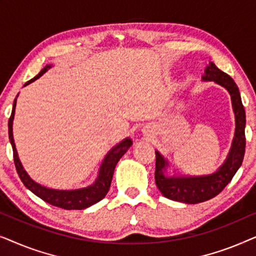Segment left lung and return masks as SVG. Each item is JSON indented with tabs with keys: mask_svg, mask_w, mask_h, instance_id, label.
Segmentation results:
<instances>
[{
	"mask_svg": "<svg viewBox=\"0 0 256 256\" xmlns=\"http://www.w3.org/2000/svg\"><path fill=\"white\" fill-rule=\"evenodd\" d=\"M202 80L218 84L230 93L234 116H236V132L226 160L213 174L191 176V174H177L174 170L168 172V168L170 170L169 160L158 150H156L155 182L157 188L166 198L185 204H198L219 194L224 188L232 180L233 176L242 164L244 146H246V138H244L246 113L236 84L227 73L219 70L211 62L206 66Z\"/></svg>",
	"mask_w": 256,
	"mask_h": 256,
	"instance_id": "left-lung-1",
	"label": "left lung"
}]
</instances>
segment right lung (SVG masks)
Returning <instances> with one entry per match:
<instances>
[{
    "label": "right lung",
    "mask_w": 256,
    "mask_h": 256,
    "mask_svg": "<svg viewBox=\"0 0 256 256\" xmlns=\"http://www.w3.org/2000/svg\"><path fill=\"white\" fill-rule=\"evenodd\" d=\"M52 64H48L38 73V74L32 78L29 82H26V85H29L34 80L40 78L48 70L52 68ZM18 96V94H17ZM17 96L14 100L12 104V115H10L9 122H8V132H9V140L12 143V152H14V162H15V166L17 170V174L20 178V180L23 182V184L26 185V188L43 199L44 202H48V204L57 206V208H62L65 210H84L90 208L94 204H96L98 202H100L101 199L106 197L110 188L112 178H113V174L115 170V166L122 156L127 152V150L130 148L132 144V138H126L122 140L121 142H118V144H115L110 152L106 154L102 162L100 164L99 171H98V176L96 180L92 184L87 185L85 188H72V190H59V188H48L45 185H42L37 183L36 180H34L31 178L20 163L18 154H17V149L15 146V141H14V135H12V124H14V118H15V110H16V102H17Z\"/></svg>",
    "instance_id": "1"
}]
</instances>
